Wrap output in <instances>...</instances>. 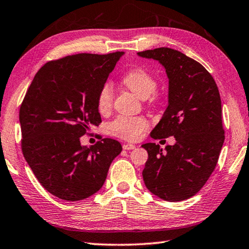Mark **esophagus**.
<instances>
[{"instance_id":"1","label":"esophagus","mask_w":249,"mask_h":249,"mask_svg":"<svg viewBox=\"0 0 249 249\" xmlns=\"http://www.w3.org/2000/svg\"><path fill=\"white\" fill-rule=\"evenodd\" d=\"M124 149H125V151H130V149H134L135 148V145L133 144H124Z\"/></svg>"}]
</instances>
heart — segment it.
I'll list each match as a JSON object with an SVG mask.
<instances>
[{"label":"heart","mask_w":249,"mask_h":249,"mask_svg":"<svg viewBox=\"0 0 249 249\" xmlns=\"http://www.w3.org/2000/svg\"><path fill=\"white\" fill-rule=\"evenodd\" d=\"M123 83L130 91L141 98H147L152 95V100L156 101L154 94L158 88V81L153 74L142 67L130 69L123 77ZM114 102V88L110 82H105L101 87L96 97V107L100 114L106 115L112 108ZM148 123L143 117L118 116L109 124L112 135L125 141H137L147 130Z\"/></svg>","instance_id":"obj_1"}]
</instances>
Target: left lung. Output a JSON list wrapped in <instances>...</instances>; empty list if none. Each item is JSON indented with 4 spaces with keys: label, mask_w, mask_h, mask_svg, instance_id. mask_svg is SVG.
Instances as JSON below:
<instances>
[{
    "label": "left lung",
    "mask_w": 249,
    "mask_h": 249,
    "mask_svg": "<svg viewBox=\"0 0 249 249\" xmlns=\"http://www.w3.org/2000/svg\"><path fill=\"white\" fill-rule=\"evenodd\" d=\"M138 54L159 60L169 78V104L151 137L177 141L166 151L155 143L142 145L148 153L143 180L158 197L184 200L212 176L224 142L218 87L203 65L179 51L158 48Z\"/></svg>",
    "instance_id": "obj_1"
}]
</instances>
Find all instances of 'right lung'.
Listing matches in <instances>:
<instances>
[{
    "instance_id": "obj_1",
    "label": "right lung",
    "mask_w": 249,
    "mask_h": 249,
    "mask_svg": "<svg viewBox=\"0 0 249 249\" xmlns=\"http://www.w3.org/2000/svg\"><path fill=\"white\" fill-rule=\"evenodd\" d=\"M123 52L81 53L45 63L20 105L21 151L44 189L77 201L101 189L114 158L123 151L112 139L84 148L80 138L100 125L98 90Z\"/></svg>"
}]
</instances>
